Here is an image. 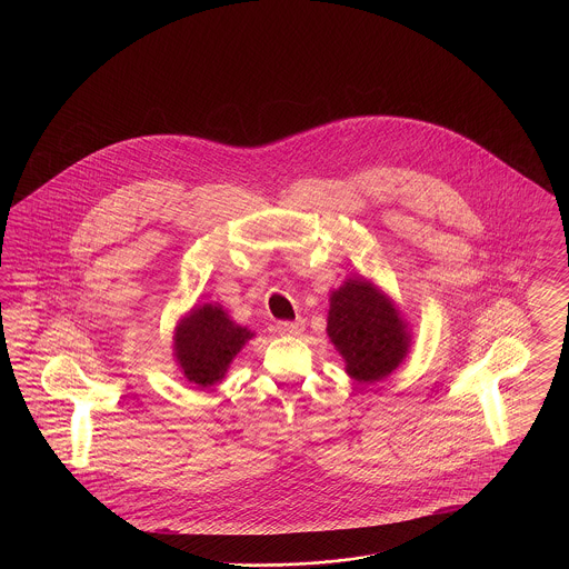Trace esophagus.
Here are the masks:
<instances>
[{
    "instance_id": "obj_1",
    "label": "esophagus",
    "mask_w": 569,
    "mask_h": 569,
    "mask_svg": "<svg viewBox=\"0 0 569 569\" xmlns=\"http://www.w3.org/2000/svg\"><path fill=\"white\" fill-rule=\"evenodd\" d=\"M305 330V325H302V320H297V322H277V332L279 335H300Z\"/></svg>"
}]
</instances>
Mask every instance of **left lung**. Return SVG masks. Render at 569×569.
Here are the masks:
<instances>
[{
    "mask_svg": "<svg viewBox=\"0 0 569 569\" xmlns=\"http://www.w3.org/2000/svg\"><path fill=\"white\" fill-rule=\"evenodd\" d=\"M326 332L358 383L388 378L407 356L411 335L392 298L365 277L343 281L330 295Z\"/></svg>",
    "mask_w": 569,
    "mask_h": 569,
    "instance_id": "1",
    "label": "left lung"
}]
</instances>
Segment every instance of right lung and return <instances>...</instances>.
<instances>
[{
	"instance_id": "add662e5",
	"label": "right lung",
	"mask_w": 569,
	"mask_h": 569,
	"mask_svg": "<svg viewBox=\"0 0 569 569\" xmlns=\"http://www.w3.org/2000/svg\"><path fill=\"white\" fill-rule=\"evenodd\" d=\"M251 337L253 332L232 322L221 305H196L174 328V358L188 381L209 388L223 379Z\"/></svg>"
}]
</instances>
